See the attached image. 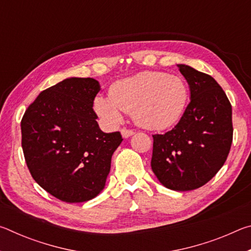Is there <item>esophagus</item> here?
Instances as JSON below:
<instances>
[{
  "label": "esophagus",
  "mask_w": 251,
  "mask_h": 251,
  "mask_svg": "<svg viewBox=\"0 0 251 251\" xmlns=\"http://www.w3.org/2000/svg\"><path fill=\"white\" fill-rule=\"evenodd\" d=\"M121 134H122V136L124 138H128V137H130L131 135H134V130L127 129V128H123V129H121Z\"/></svg>",
  "instance_id": "obj_1"
}]
</instances>
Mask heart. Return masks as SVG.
Segmentation results:
<instances>
[{"mask_svg":"<svg viewBox=\"0 0 251 251\" xmlns=\"http://www.w3.org/2000/svg\"><path fill=\"white\" fill-rule=\"evenodd\" d=\"M188 95V87L179 76L145 71L116 80L109 95L95 97L94 110L109 124H118L123 112L133 113L141 126L160 130L180 121Z\"/></svg>","mask_w":251,"mask_h":251,"instance_id":"1","label":"heart"}]
</instances>
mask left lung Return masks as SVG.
Returning a JSON list of instances; mask_svg holds the SVG:
<instances>
[{
	"label": "left lung",
	"mask_w": 251,
	"mask_h": 251,
	"mask_svg": "<svg viewBox=\"0 0 251 251\" xmlns=\"http://www.w3.org/2000/svg\"><path fill=\"white\" fill-rule=\"evenodd\" d=\"M189 85L190 101L172 130L152 135L151 169L166 188L201 187L223 167L232 143L231 104L210 75L178 64Z\"/></svg>",
	"instance_id": "8db88e82"
}]
</instances>
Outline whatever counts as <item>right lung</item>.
I'll list each match as a JSON object with an SVG mask.
<instances>
[{
  "mask_svg": "<svg viewBox=\"0 0 251 251\" xmlns=\"http://www.w3.org/2000/svg\"><path fill=\"white\" fill-rule=\"evenodd\" d=\"M100 91L94 78L70 77L48 88L21 122L22 148L32 177L66 202L91 201L104 189L110 160L123 141L104 133L93 104Z\"/></svg>",
  "mask_w": 251,
  "mask_h": 251,
  "instance_id": "obj_1",
  "label": "right lung"
}]
</instances>
